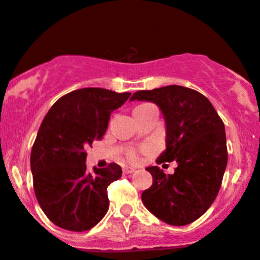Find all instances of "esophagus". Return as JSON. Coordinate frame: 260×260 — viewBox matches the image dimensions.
I'll list each match as a JSON object with an SVG mask.
<instances>
[{
    "instance_id": "obj_1",
    "label": "esophagus",
    "mask_w": 260,
    "mask_h": 260,
    "mask_svg": "<svg viewBox=\"0 0 260 260\" xmlns=\"http://www.w3.org/2000/svg\"><path fill=\"white\" fill-rule=\"evenodd\" d=\"M135 169L129 168V166H124V168H123V174H132L135 173Z\"/></svg>"
}]
</instances>
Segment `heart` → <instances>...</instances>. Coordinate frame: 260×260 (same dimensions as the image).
<instances>
[{
	"instance_id": "b5f03b06",
	"label": "heart",
	"mask_w": 260,
	"mask_h": 260,
	"mask_svg": "<svg viewBox=\"0 0 260 260\" xmlns=\"http://www.w3.org/2000/svg\"><path fill=\"white\" fill-rule=\"evenodd\" d=\"M127 158L129 161H135L136 158H137V155H136V152L133 150H131V151H128V153H127Z\"/></svg>"
}]
</instances>
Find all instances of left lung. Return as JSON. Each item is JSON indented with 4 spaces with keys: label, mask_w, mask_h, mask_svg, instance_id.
Returning a JSON list of instances; mask_svg holds the SVG:
<instances>
[{
    "label": "left lung",
    "mask_w": 260,
    "mask_h": 260,
    "mask_svg": "<svg viewBox=\"0 0 260 260\" xmlns=\"http://www.w3.org/2000/svg\"><path fill=\"white\" fill-rule=\"evenodd\" d=\"M131 100L160 107L166 123V151L157 164L176 161L174 174L148 166L152 185L142 202L164 222L184 226L200 218L217 197L228 165L225 125L210 100L178 85L141 90Z\"/></svg>",
    "instance_id": "obj_1"
}]
</instances>
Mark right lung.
<instances>
[{"instance_id":"obj_1","label":"right lung","mask_w":260,"mask_h":260,"mask_svg":"<svg viewBox=\"0 0 260 260\" xmlns=\"http://www.w3.org/2000/svg\"><path fill=\"white\" fill-rule=\"evenodd\" d=\"M129 92L85 87L63 95L43 119L30 155L35 197L58 228L87 231L109 208L107 188L122 176L118 164L86 170L87 146L104 136L113 110Z\"/></svg>"}]
</instances>
